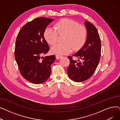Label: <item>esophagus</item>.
<instances>
[{"mask_svg":"<svg viewBox=\"0 0 120 120\" xmlns=\"http://www.w3.org/2000/svg\"><path fill=\"white\" fill-rule=\"evenodd\" d=\"M62 57V56L59 55H56V58L57 59H60Z\"/></svg>","mask_w":120,"mask_h":120,"instance_id":"34e87169","label":"esophagus"}]
</instances>
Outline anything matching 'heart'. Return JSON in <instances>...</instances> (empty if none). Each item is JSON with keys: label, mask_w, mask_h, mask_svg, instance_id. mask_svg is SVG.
<instances>
[{"label": "heart", "mask_w": 120, "mask_h": 120, "mask_svg": "<svg viewBox=\"0 0 120 120\" xmlns=\"http://www.w3.org/2000/svg\"><path fill=\"white\" fill-rule=\"evenodd\" d=\"M55 28H47L44 34L45 39L51 45H54L57 41L58 34H65L63 40L64 43L57 44L52 47V52L54 54H68L72 49L77 51L83 47L86 42V29L73 20L63 19L55 23Z\"/></svg>", "instance_id": "obj_1"}]
</instances>
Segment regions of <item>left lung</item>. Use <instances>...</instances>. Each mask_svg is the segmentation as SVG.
Instances as JSON below:
<instances>
[{"label":"left lung","instance_id":"obj_1","mask_svg":"<svg viewBox=\"0 0 120 120\" xmlns=\"http://www.w3.org/2000/svg\"><path fill=\"white\" fill-rule=\"evenodd\" d=\"M85 25L87 30L86 42L83 47L72 55L78 58V61L74 60L72 56L68 57L70 64L68 74L71 79L76 82L89 79L95 72L100 60L101 43L98 31L90 22L86 21Z\"/></svg>","mask_w":120,"mask_h":120}]
</instances>
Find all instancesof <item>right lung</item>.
<instances>
[{
	"label": "right lung",
	"mask_w": 120,
	"mask_h": 120,
	"mask_svg": "<svg viewBox=\"0 0 120 120\" xmlns=\"http://www.w3.org/2000/svg\"><path fill=\"white\" fill-rule=\"evenodd\" d=\"M53 19L37 17L25 24L19 32L15 42V56L22 76L30 82L40 84L50 76L54 55L42 57L49 49L44 34Z\"/></svg>",
	"instance_id": "add662e5"
}]
</instances>
